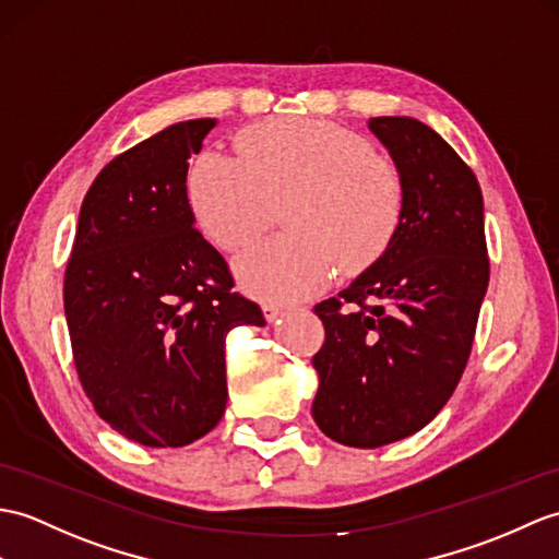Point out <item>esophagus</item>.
I'll return each mask as SVG.
<instances>
[{"mask_svg": "<svg viewBox=\"0 0 559 559\" xmlns=\"http://www.w3.org/2000/svg\"><path fill=\"white\" fill-rule=\"evenodd\" d=\"M262 311H264V319H266L269 323H274V321H278V319L283 317V309H281L278 305H264Z\"/></svg>", "mask_w": 559, "mask_h": 559, "instance_id": "esophagus-1", "label": "esophagus"}]
</instances>
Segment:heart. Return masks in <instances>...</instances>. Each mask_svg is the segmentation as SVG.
Listing matches in <instances>:
<instances>
[{
    "instance_id": "1",
    "label": "heart",
    "mask_w": 559,
    "mask_h": 559,
    "mask_svg": "<svg viewBox=\"0 0 559 559\" xmlns=\"http://www.w3.org/2000/svg\"><path fill=\"white\" fill-rule=\"evenodd\" d=\"M238 157L214 150L194 159L188 200L200 230L221 250L254 240L283 210L288 236L238 254L242 290L271 305L319 295L335 274L376 262L400 226L397 168L365 138L319 119H271L245 128Z\"/></svg>"
}]
</instances>
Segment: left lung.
<instances>
[{
  "instance_id": "left-lung-1",
  "label": "left lung",
  "mask_w": 559,
  "mask_h": 559,
  "mask_svg": "<svg viewBox=\"0 0 559 559\" xmlns=\"http://www.w3.org/2000/svg\"><path fill=\"white\" fill-rule=\"evenodd\" d=\"M369 131L402 180L400 226L367 271L314 307L326 343L311 357V417L349 448L395 443L443 409L488 288L484 194L472 168L409 116H376Z\"/></svg>"
}]
</instances>
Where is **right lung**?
Masks as SVG:
<instances>
[{
	"label": "right lung",
	"mask_w": 559,
	"mask_h": 559,
	"mask_svg": "<svg viewBox=\"0 0 559 559\" xmlns=\"http://www.w3.org/2000/svg\"><path fill=\"white\" fill-rule=\"evenodd\" d=\"M216 119L164 128L119 154L90 186L63 278L83 391L114 431L183 448L226 412V335L264 326L194 226L188 159Z\"/></svg>",
	"instance_id": "obj_1"
}]
</instances>
